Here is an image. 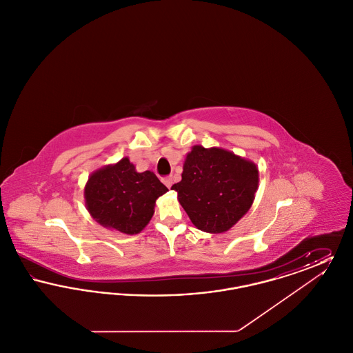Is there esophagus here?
<instances>
[{"label":"esophagus","mask_w":353,"mask_h":353,"mask_svg":"<svg viewBox=\"0 0 353 353\" xmlns=\"http://www.w3.org/2000/svg\"><path fill=\"white\" fill-rule=\"evenodd\" d=\"M163 183L167 185L168 188H170V186H172V177H170V176H168V177H164V179H163Z\"/></svg>","instance_id":"obj_1"}]
</instances>
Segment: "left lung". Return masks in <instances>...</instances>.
<instances>
[{
  "mask_svg": "<svg viewBox=\"0 0 353 353\" xmlns=\"http://www.w3.org/2000/svg\"><path fill=\"white\" fill-rule=\"evenodd\" d=\"M181 177L172 189L192 223L213 234L228 232L249 212L259 183L252 161L201 145L186 154Z\"/></svg>",
  "mask_w": 353,
  "mask_h": 353,
  "instance_id": "8db88e82",
  "label": "left lung"
}]
</instances>
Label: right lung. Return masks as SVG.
<instances>
[{
	"label": "right lung",
	"instance_id": "add662e5",
	"mask_svg": "<svg viewBox=\"0 0 353 353\" xmlns=\"http://www.w3.org/2000/svg\"><path fill=\"white\" fill-rule=\"evenodd\" d=\"M168 188L151 170L136 172L128 157L95 170L84 186L85 208L101 226L140 233L151 221L156 200Z\"/></svg>",
	"mask_w": 353,
	"mask_h": 353
}]
</instances>
